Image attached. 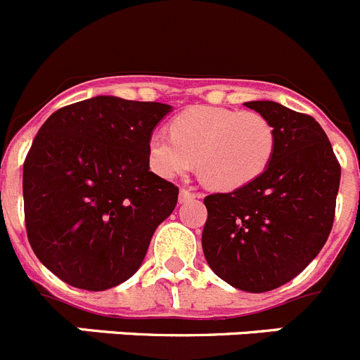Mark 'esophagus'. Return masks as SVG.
Here are the masks:
<instances>
[{"mask_svg":"<svg viewBox=\"0 0 360 360\" xmlns=\"http://www.w3.org/2000/svg\"><path fill=\"white\" fill-rule=\"evenodd\" d=\"M198 196H200V194L193 193V191L186 189V187H184V189H180V203L189 202V200H193V198H198Z\"/></svg>","mask_w":360,"mask_h":360,"instance_id":"1","label":"esophagus"}]
</instances>
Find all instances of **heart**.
Instances as JSON below:
<instances>
[{
	"mask_svg": "<svg viewBox=\"0 0 360 360\" xmlns=\"http://www.w3.org/2000/svg\"><path fill=\"white\" fill-rule=\"evenodd\" d=\"M169 134L151 135L148 143L155 173L184 174L196 160L202 182L219 191L253 182L275 151V128L259 112L191 107L171 121Z\"/></svg>",
	"mask_w": 360,
	"mask_h": 360,
	"instance_id": "b5f03b06",
	"label": "heart"
}]
</instances>
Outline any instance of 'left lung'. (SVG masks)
Here are the masks:
<instances>
[{
    "label": "left lung",
    "instance_id": "8db88e82",
    "mask_svg": "<svg viewBox=\"0 0 360 360\" xmlns=\"http://www.w3.org/2000/svg\"><path fill=\"white\" fill-rule=\"evenodd\" d=\"M275 128V151L253 182L203 200L202 246L232 288L266 292L307 268L328 239L341 166L318 121L275 101H248Z\"/></svg>",
    "mask_w": 360,
    "mask_h": 360
}]
</instances>
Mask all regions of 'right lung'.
Here are the masks:
<instances>
[{"label":"right lung","instance_id":"obj_1","mask_svg":"<svg viewBox=\"0 0 360 360\" xmlns=\"http://www.w3.org/2000/svg\"><path fill=\"white\" fill-rule=\"evenodd\" d=\"M173 110L157 101L96 96L58 108L22 166L30 246L65 283L105 291L143 264L178 187L150 171L148 143Z\"/></svg>","mask_w":360,"mask_h":360}]
</instances>
